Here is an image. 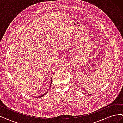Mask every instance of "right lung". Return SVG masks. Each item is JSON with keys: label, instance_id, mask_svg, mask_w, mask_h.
Here are the masks:
<instances>
[{"label": "right lung", "instance_id": "obj_1", "mask_svg": "<svg viewBox=\"0 0 123 123\" xmlns=\"http://www.w3.org/2000/svg\"><path fill=\"white\" fill-rule=\"evenodd\" d=\"M51 84H52V80H51V83H50V87H51ZM49 89H50V88H49ZM48 93V91H47V92H46L45 93H44V94H42V95H40V96H37L36 98H43V96H44V95H46ZM35 97H36V96H33V98H35Z\"/></svg>", "mask_w": 123, "mask_h": 123}]
</instances>
